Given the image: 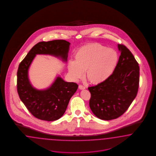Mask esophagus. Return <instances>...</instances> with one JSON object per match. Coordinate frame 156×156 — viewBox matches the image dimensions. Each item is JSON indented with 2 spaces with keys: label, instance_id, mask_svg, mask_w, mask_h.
Segmentation results:
<instances>
[{
  "label": "esophagus",
  "instance_id": "34e87169",
  "mask_svg": "<svg viewBox=\"0 0 156 156\" xmlns=\"http://www.w3.org/2000/svg\"><path fill=\"white\" fill-rule=\"evenodd\" d=\"M79 89H80V90H82V89H85V87L84 86H83V85H79Z\"/></svg>",
  "mask_w": 156,
  "mask_h": 156
}]
</instances>
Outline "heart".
Returning <instances> with one entry per match:
<instances>
[{"label":"heart","instance_id":"1","mask_svg":"<svg viewBox=\"0 0 156 156\" xmlns=\"http://www.w3.org/2000/svg\"><path fill=\"white\" fill-rule=\"evenodd\" d=\"M118 54L112 48L99 43H91L80 47L75 54V61L68 64V70L74 80L84 74L90 82L99 83L107 80L118 64Z\"/></svg>","mask_w":156,"mask_h":156}]
</instances>
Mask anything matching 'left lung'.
<instances>
[{"label":"left lung","mask_w":156,"mask_h":156,"mask_svg":"<svg viewBox=\"0 0 156 156\" xmlns=\"http://www.w3.org/2000/svg\"><path fill=\"white\" fill-rule=\"evenodd\" d=\"M118 64L107 80L88 87L90 109L98 118L109 121L122 115L137 95L140 67L127 47L118 44Z\"/></svg>","instance_id":"obj_1"}]
</instances>
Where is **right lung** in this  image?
<instances>
[{
    "mask_svg": "<svg viewBox=\"0 0 156 156\" xmlns=\"http://www.w3.org/2000/svg\"><path fill=\"white\" fill-rule=\"evenodd\" d=\"M70 44L65 40L38 43L19 64L17 71L19 98L31 114L39 119L53 121L61 118L78 86L74 82H65L58 76L49 87L38 90L28 79L29 67L37 54L52 55L66 62Z\"/></svg>",
    "mask_w": 156,
    "mask_h": 156,
    "instance_id": "right-lung-1",
    "label": "right lung"
}]
</instances>
